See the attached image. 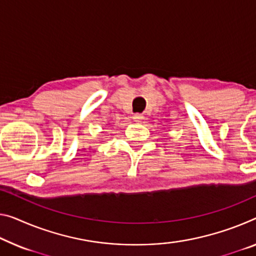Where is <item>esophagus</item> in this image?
Returning a JSON list of instances; mask_svg holds the SVG:
<instances>
[{
	"instance_id": "1",
	"label": "esophagus",
	"mask_w": 256,
	"mask_h": 256,
	"mask_svg": "<svg viewBox=\"0 0 256 256\" xmlns=\"http://www.w3.org/2000/svg\"><path fill=\"white\" fill-rule=\"evenodd\" d=\"M143 114H140V113H135V114L132 116V119L135 120V121H137V122H140V120H143Z\"/></svg>"
}]
</instances>
